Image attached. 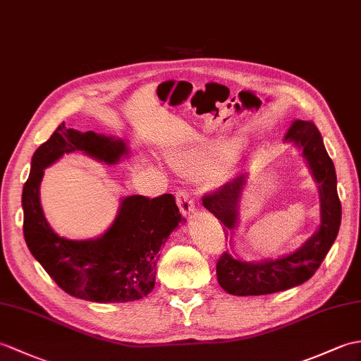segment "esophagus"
Here are the masks:
<instances>
[{"mask_svg":"<svg viewBox=\"0 0 361 361\" xmlns=\"http://www.w3.org/2000/svg\"><path fill=\"white\" fill-rule=\"evenodd\" d=\"M177 204L180 207V212L183 216H190L195 212V204L192 201L190 195L186 190H178L177 192Z\"/></svg>","mask_w":361,"mask_h":361,"instance_id":"34e87169","label":"esophagus"}]
</instances>
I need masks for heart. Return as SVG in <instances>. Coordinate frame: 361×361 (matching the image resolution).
<instances>
[{
  "mask_svg": "<svg viewBox=\"0 0 361 361\" xmlns=\"http://www.w3.org/2000/svg\"><path fill=\"white\" fill-rule=\"evenodd\" d=\"M238 145L233 140H224L212 145L195 147H177L172 150L171 163L190 177H204L228 160L235 152Z\"/></svg>",
  "mask_w": 361,
  "mask_h": 361,
  "instance_id": "heart-1",
  "label": "heart"
}]
</instances>
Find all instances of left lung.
<instances>
[{
    "label": "left lung",
    "mask_w": 361,
    "mask_h": 361,
    "mask_svg": "<svg viewBox=\"0 0 361 361\" xmlns=\"http://www.w3.org/2000/svg\"><path fill=\"white\" fill-rule=\"evenodd\" d=\"M284 142L295 145L303 155L318 188L320 223L317 231L294 252L276 258L243 259L232 250L216 263V280L231 295H267L288 290L307 281L328 255L341 223V204L337 194V175L326 152L320 130L311 121L295 120L284 135ZM249 175L241 173L212 195L203 198V206L219 219L232 245L240 223V203Z\"/></svg>",
    "instance_id": "left-lung-1"
}]
</instances>
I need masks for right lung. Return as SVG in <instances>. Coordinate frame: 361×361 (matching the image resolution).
Returning <instances> with one entry per match:
<instances>
[{
  "mask_svg": "<svg viewBox=\"0 0 361 361\" xmlns=\"http://www.w3.org/2000/svg\"><path fill=\"white\" fill-rule=\"evenodd\" d=\"M82 152L109 166L128 158L123 138L80 132L60 124L32 157L23 188L24 240L33 258L64 292L94 303H126L146 297L155 286L160 249L186 220L171 194L157 198L129 195L120 200L112 224L95 238L69 240L46 220L39 201L44 169L66 154Z\"/></svg>",
  "mask_w": 361,
  "mask_h": 361,
  "instance_id": "right-lung-1",
  "label": "right lung"
}]
</instances>
